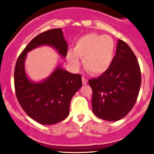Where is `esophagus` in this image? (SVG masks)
<instances>
[{
    "mask_svg": "<svg viewBox=\"0 0 154 154\" xmlns=\"http://www.w3.org/2000/svg\"><path fill=\"white\" fill-rule=\"evenodd\" d=\"M82 84L83 85H86L88 83V79H86V78H85L84 77H82Z\"/></svg>",
    "mask_w": 154,
    "mask_h": 154,
    "instance_id": "obj_1",
    "label": "esophagus"
}]
</instances>
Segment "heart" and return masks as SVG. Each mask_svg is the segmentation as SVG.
Returning a JSON list of instances; mask_svg holds the SVG:
<instances>
[{
	"label": "heart",
	"instance_id": "obj_1",
	"mask_svg": "<svg viewBox=\"0 0 154 154\" xmlns=\"http://www.w3.org/2000/svg\"><path fill=\"white\" fill-rule=\"evenodd\" d=\"M115 55V43L109 35L90 33L77 40L74 51L67 53V60L74 67L79 64V58L83 66L92 75H101L111 66Z\"/></svg>",
	"mask_w": 154,
	"mask_h": 154
}]
</instances>
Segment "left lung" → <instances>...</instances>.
I'll return each instance as SVG.
<instances>
[{
    "mask_svg": "<svg viewBox=\"0 0 154 154\" xmlns=\"http://www.w3.org/2000/svg\"><path fill=\"white\" fill-rule=\"evenodd\" d=\"M88 83L93 91L92 108L95 116L109 122L125 117L135 104L141 85L140 65L128 44L119 40L109 69Z\"/></svg>",
    "mask_w": 154,
    "mask_h": 154,
    "instance_id": "obj_1",
    "label": "left lung"
}]
</instances>
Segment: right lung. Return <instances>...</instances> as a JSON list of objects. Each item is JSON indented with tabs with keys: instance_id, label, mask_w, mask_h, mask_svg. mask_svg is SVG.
<instances>
[{
	"instance_id": "obj_1",
	"label": "right lung",
	"mask_w": 154,
	"mask_h": 154,
	"mask_svg": "<svg viewBox=\"0 0 154 154\" xmlns=\"http://www.w3.org/2000/svg\"><path fill=\"white\" fill-rule=\"evenodd\" d=\"M43 45L54 47L61 56L67 54V45L61 28L49 29L35 37L19 55L14 69V88L17 100L29 117L42 125H54L66 119L70 102L82 87V76L58 66L47 79L32 82L24 72L26 53Z\"/></svg>"
}]
</instances>
